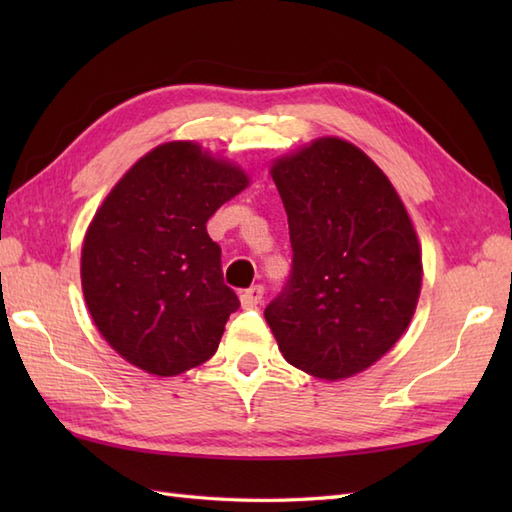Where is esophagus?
<instances>
[{
    "label": "esophagus",
    "instance_id": "1",
    "mask_svg": "<svg viewBox=\"0 0 512 512\" xmlns=\"http://www.w3.org/2000/svg\"><path fill=\"white\" fill-rule=\"evenodd\" d=\"M262 299H264V286H250L242 290V295H239L242 308H255L257 303H262Z\"/></svg>",
    "mask_w": 512,
    "mask_h": 512
}]
</instances>
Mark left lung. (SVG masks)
Instances as JSON below:
<instances>
[{"instance_id":"8db88e82","label":"left lung","mask_w":512,"mask_h":512,"mask_svg":"<svg viewBox=\"0 0 512 512\" xmlns=\"http://www.w3.org/2000/svg\"><path fill=\"white\" fill-rule=\"evenodd\" d=\"M292 268L264 317L290 365L325 380L389 352L416 310L422 257L387 176L361 149L319 138L273 165Z\"/></svg>"}]
</instances>
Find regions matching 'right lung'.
Masks as SVG:
<instances>
[{
	"mask_svg": "<svg viewBox=\"0 0 512 512\" xmlns=\"http://www.w3.org/2000/svg\"><path fill=\"white\" fill-rule=\"evenodd\" d=\"M248 178L193 143L129 169L88 228L81 284L96 328L125 361L176 376L215 354L239 299L206 222Z\"/></svg>",
	"mask_w": 512,
	"mask_h": 512,
	"instance_id": "right-lung-1",
	"label": "right lung"
}]
</instances>
